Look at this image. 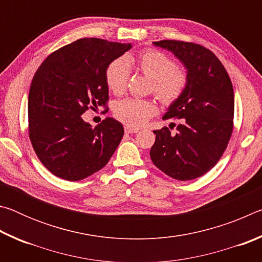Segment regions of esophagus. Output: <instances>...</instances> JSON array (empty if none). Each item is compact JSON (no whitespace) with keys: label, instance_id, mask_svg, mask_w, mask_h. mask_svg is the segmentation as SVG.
<instances>
[{"label":"esophagus","instance_id":"34e87169","mask_svg":"<svg viewBox=\"0 0 262 262\" xmlns=\"http://www.w3.org/2000/svg\"><path fill=\"white\" fill-rule=\"evenodd\" d=\"M125 132H126V134H135V133L139 132V129H135V128H132L129 126H126L125 127Z\"/></svg>","mask_w":262,"mask_h":262}]
</instances>
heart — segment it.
Instances as JSON below:
<instances>
[{"label": "heart", "instance_id": "1", "mask_svg": "<svg viewBox=\"0 0 262 262\" xmlns=\"http://www.w3.org/2000/svg\"><path fill=\"white\" fill-rule=\"evenodd\" d=\"M130 64H135L152 81L155 96L164 105H171L180 98L187 84L185 69L174 67L173 61L164 53L149 50L135 57H120L108 66L106 82L111 91L120 95L125 91L130 74ZM114 115L130 127H140L156 112L155 105L148 100L126 98L114 106Z\"/></svg>", "mask_w": 262, "mask_h": 262}]
</instances>
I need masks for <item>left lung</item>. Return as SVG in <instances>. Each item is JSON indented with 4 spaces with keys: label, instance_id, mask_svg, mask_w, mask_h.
<instances>
[{
    "label": "left lung",
    "instance_id": "obj_1",
    "mask_svg": "<svg viewBox=\"0 0 262 262\" xmlns=\"http://www.w3.org/2000/svg\"><path fill=\"white\" fill-rule=\"evenodd\" d=\"M171 52L183 64L187 84L180 98L163 119H181L177 134L167 127L154 130L152 163L177 180H193L216 165L232 133L234 99L227 70L214 53L203 46L177 40L154 41Z\"/></svg>",
    "mask_w": 262,
    "mask_h": 262
}]
</instances>
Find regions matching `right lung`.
<instances>
[{"label": "right lung", "mask_w": 262, "mask_h": 262, "mask_svg": "<svg viewBox=\"0 0 262 262\" xmlns=\"http://www.w3.org/2000/svg\"><path fill=\"white\" fill-rule=\"evenodd\" d=\"M130 42L84 38L60 48L38 68L29 91L30 140L40 162L64 180L85 179L103 168L123 136L106 118L92 128L82 114L108 99L106 72ZM92 107V108H94Z\"/></svg>", "instance_id": "1"}]
</instances>
